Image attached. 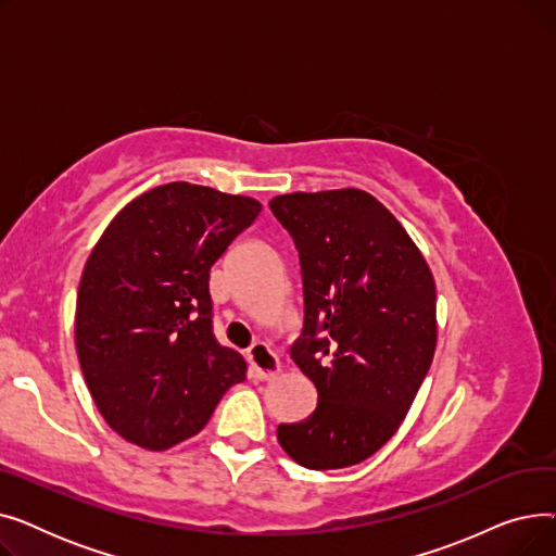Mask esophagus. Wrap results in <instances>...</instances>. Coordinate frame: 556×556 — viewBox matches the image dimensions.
I'll return each instance as SVG.
<instances>
[{"instance_id":"34e87169","label":"esophagus","mask_w":556,"mask_h":556,"mask_svg":"<svg viewBox=\"0 0 556 556\" xmlns=\"http://www.w3.org/2000/svg\"><path fill=\"white\" fill-rule=\"evenodd\" d=\"M248 361H250L252 374L256 378H273L281 369L279 356L273 352L270 344H266V342H254L250 346V352H248Z\"/></svg>"}]
</instances>
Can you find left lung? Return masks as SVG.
I'll return each mask as SVG.
<instances>
[{
  "label": "left lung",
  "mask_w": 556,
  "mask_h": 556,
  "mask_svg": "<svg viewBox=\"0 0 556 556\" xmlns=\"http://www.w3.org/2000/svg\"><path fill=\"white\" fill-rule=\"evenodd\" d=\"M300 252L304 331L290 346L317 407L277 440L313 471L344 469L399 430L437 346V290L410 233L371 193L333 189L270 200Z\"/></svg>",
  "instance_id": "obj_1"
}]
</instances>
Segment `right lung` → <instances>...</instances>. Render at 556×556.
I'll list each match as a JSON object with an SVG mask.
<instances>
[{
	"mask_svg": "<svg viewBox=\"0 0 556 556\" xmlns=\"http://www.w3.org/2000/svg\"><path fill=\"white\" fill-rule=\"evenodd\" d=\"M261 202L170 182L130 200L87 258L76 352L108 426L146 451L198 434L245 381L241 354L212 331L210 270Z\"/></svg>",
	"mask_w": 556,
	"mask_h": 556,
	"instance_id": "right-lung-1",
	"label": "right lung"
}]
</instances>
